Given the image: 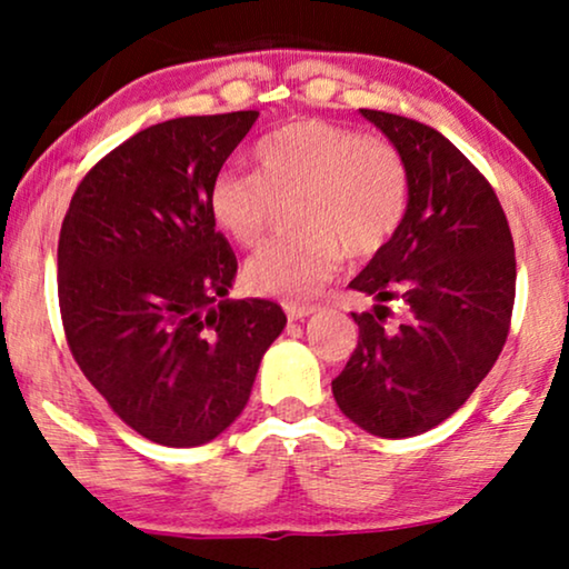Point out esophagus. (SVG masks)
Segmentation results:
<instances>
[{"label": "esophagus", "instance_id": "obj_1", "mask_svg": "<svg viewBox=\"0 0 569 569\" xmlns=\"http://www.w3.org/2000/svg\"><path fill=\"white\" fill-rule=\"evenodd\" d=\"M316 306H284V313L290 321H302V318L313 316L316 313Z\"/></svg>", "mask_w": 569, "mask_h": 569}]
</instances>
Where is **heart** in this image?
<instances>
[{"instance_id":"obj_1","label":"heart","mask_w":569,"mask_h":569,"mask_svg":"<svg viewBox=\"0 0 569 569\" xmlns=\"http://www.w3.org/2000/svg\"><path fill=\"white\" fill-rule=\"evenodd\" d=\"M259 170L224 168L209 212L240 246L267 236L282 201L298 199L295 238L271 240L246 263L261 295L308 300L337 274L341 256L378 253L407 212L409 176L393 144L316 119L287 123L256 144Z\"/></svg>"}]
</instances>
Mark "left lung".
<instances>
[{"label":"left lung","instance_id":"1","mask_svg":"<svg viewBox=\"0 0 569 569\" xmlns=\"http://www.w3.org/2000/svg\"><path fill=\"white\" fill-rule=\"evenodd\" d=\"M409 176L393 238L349 287L372 308L352 313L360 341L331 383L341 415L378 438H415L469 399L508 339L516 248L487 178L440 131L360 108ZM402 321L386 325L390 302Z\"/></svg>","mask_w":569,"mask_h":569}]
</instances>
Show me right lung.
Masks as SVG:
<instances>
[{
    "mask_svg": "<svg viewBox=\"0 0 569 569\" xmlns=\"http://www.w3.org/2000/svg\"><path fill=\"white\" fill-rule=\"evenodd\" d=\"M256 119L139 131L82 178L61 222L67 345L108 407L158 446L220 438L287 323L277 302L228 298L238 261L209 212V186Z\"/></svg>",
    "mask_w": 569,
    "mask_h": 569,
    "instance_id": "1",
    "label": "right lung"
}]
</instances>
